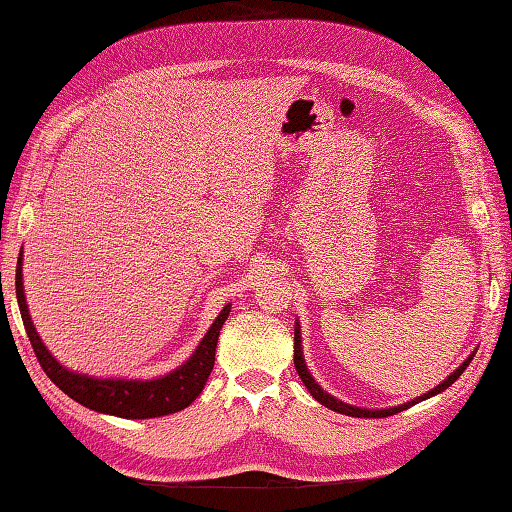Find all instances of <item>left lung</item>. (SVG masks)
<instances>
[{
  "instance_id": "1",
  "label": "left lung",
  "mask_w": 512,
  "mask_h": 512,
  "mask_svg": "<svg viewBox=\"0 0 512 512\" xmlns=\"http://www.w3.org/2000/svg\"><path fill=\"white\" fill-rule=\"evenodd\" d=\"M473 358H475V351L460 364V367H457L451 375H448L446 380H442L440 384H437L435 389L426 391L424 395H417V398H413L411 402H404V404H398V406H389V409H362V406H353V404H347V402H342L338 398H333L331 393H327L314 378H311V373H309L307 364H305V356H302V338H300V325H298V322H296V327H294V364H296V371L300 375L302 384H305L307 391L314 395V398L322 406H327V409L336 411V413H342V415H351V417H389V415H395V413H400L404 409H409V406H413L417 402L429 400V398H433V395L442 393V391H446L448 387H451V384L464 373V369L468 367V364H471Z\"/></svg>"
}]
</instances>
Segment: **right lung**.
Here are the masks:
<instances>
[{
  "label": "right lung",
  "mask_w": 512,
  "mask_h": 512,
  "mask_svg": "<svg viewBox=\"0 0 512 512\" xmlns=\"http://www.w3.org/2000/svg\"><path fill=\"white\" fill-rule=\"evenodd\" d=\"M22 254L17 260V274H15V287H17V302L19 311H22V320L26 333L33 344L35 356L46 371L48 378L64 391L68 398L83 404L86 409L97 413L125 417V420H148V417H161L176 411H183L190 406L198 395H201L207 378L214 369V356H216V342L221 336V329L229 316L232 305H225L221 314L216 316L212 327L207 329L203 340L198 342L194 353L187 358L181 367L161 375V378L152 380H128V378H95V375L79 373L66 369L59 364L57 358L46 349L41 342L39 333L30 320V311L24 296V271H22Z\"/></svg>",
  "instance_id": "obj_1"
}]
</instances>
